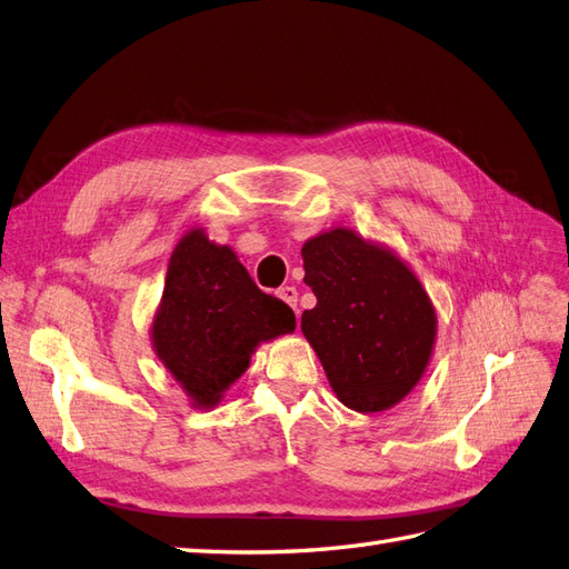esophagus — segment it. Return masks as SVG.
Instances as JSON below:
<instances>
[{
    "instance_id": "34e87169",
    "label": "esophagus",
    "mask_w": 569,
    "mask_h": 569,
    "mask_svg": "<svg viewBox=\"0 0 569 569\" xmlns=\"http://www.w3.org/2000/svg\"><path fill=\"white\" fill-rule=\"evenodd\" d=\"M278 297H280L284 303H289L293 310H299V308H297V301H299L297 287H282V289L278 291Z\"/></svg>"
}]
</instances>
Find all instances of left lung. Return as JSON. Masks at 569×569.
I'll return each mask as SVG.
<instances>
[{"instance_id": "obj_1", "label": "left lung", "mask_w": 569, "mask_h": 569, "mask_svg": "<svg viewBox=\"0 0 569 569\" xmlns=\"http://www.w3.org/2000/svg\"><path fill=\"white\" fill-rule=\"evenodd\" d=\"M303 282L316 308L301 331L337 398L362 415L411 393L433 356L438 318L428 293L393 249L350 228H331L303 249Z\"/></svg>"}]
</instances>
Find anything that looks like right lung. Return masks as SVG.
<instances>
[{"label": "right lung", "instance_id": "right-lung-1", "mask_svg": "<svg viewBox=\"0 0 569 569\" xmlns=\"http://www.w3.org/2000/svg\"><path fill=\"white\" fill-rule=\"evenodd\" d=\"M293 329L291 308L253 284L238 253L211 242L204 228L183 234L169 259L150 337L192 407H217L257 346Z\"/></svg>", "mask_w": 569, "mask_h": 569}]
</instances>
